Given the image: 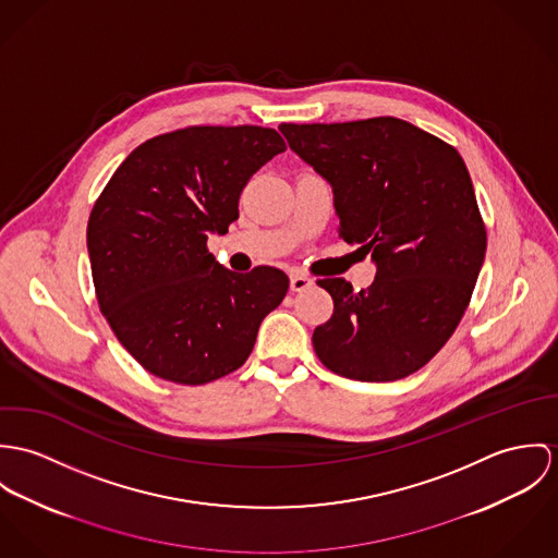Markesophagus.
Returning a JSON list of instances; mask_svg holds the SVG:
<instances>
[{"label": "esophagus", "mask_w": 558, "mask_h": 558, "mask_svg": "<svg viewBox=\"0 0 558 558\" xmlns=\"http://www.w3.org/2000/svg\"><path fill=\"white\" fill-rule=\"evenodd\" d=\"M310 287H312V280H310L306 274H300V271L291 274V291L300 293V291H306Z\"/></svg>", "instance_id": "1"}]
</instances>
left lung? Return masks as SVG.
I'll return each instance as SVG.
<instances>
[{
    "instance_id": "8db88e82",
    "label": "left lung",
    "mask_w": 558,
    "mask_h": 558,
    "mask_svg": "<svg viewBox=\"0 0 558 558\" xmlns=\"http://www.w3.org/2000/svg\"><path fill=\"white\" fill-rule=\"evenodd\" d=\"M289 147L333 190L338 235L372 252L376 276L353 291L318 280L333 314L312 333L340 376L389 383L426 366L471 302L486 227L462 156L398 118L282 124Z\"/></svg>"
}]
</instances>
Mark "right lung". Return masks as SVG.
Here are the masks:
<instances>
[{"instance_id":"1","label":"right lung","mask_w":558,"mask_h":558,"mask_svg":"<svg viewBox=\"0 0 558 558\" xmlns=\"http://www.w3.org/2000/svg\"><path fill=\"white\" fill-rule=\"evenodd\" d=\"M287 145L274 128L190 125L138 145L98 196L87 252L100 312L154 376L203 385L238 371L289 278L235 274L207 250L240 218L250 178Z\"/></svg>"}]
</instances>
